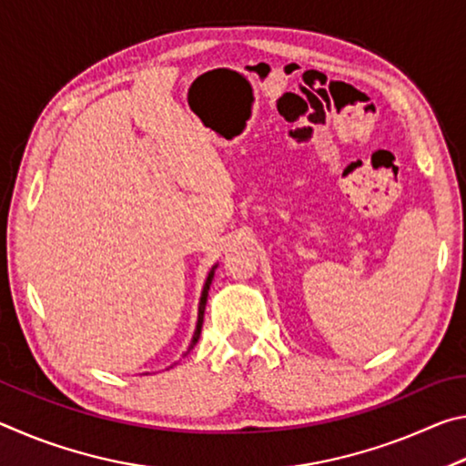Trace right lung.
<instances>
[{
	"label": "right lung",
	"instance_id": "1",
	"mask_svg": "<svg viewBox=\"0 0 466 466\" xmlns=\"http://www.w3.org/2000/svg\"><path fill=\"white\" fill-rule=\"evenodd\" d=\"M211 279H214V271H209V275H208V281H205V286H203V294H201V299H199V320H197V329H195V335H193V343H191V347L197 343V339H199V335H201L203 312H205V304H208V291H209V283H211Z\"/></svg>",
	"mask_w": 466,
	"mask_h": 466
}]
</instances>
